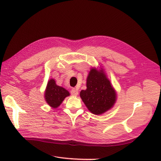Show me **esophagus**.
Returning <instances> with one entry per match:
<instances>
[{
  "label": "esophagus",
  "mask_w": 161,
  "mask_h": 161,
  "mask_svg": "<svg viewBox=\"0 0 161 161\" xmlns=\"http://www.w3.org/2000/svg\"><path fill=\"white\" fill-rule=\"evenodd\" d=\"M70 93L72 96H77L78 94H79V91H78L76 89H73L71 90L70 91Z\"/></svg>",
  "instance_id": "obj_1"
}]
</instances>
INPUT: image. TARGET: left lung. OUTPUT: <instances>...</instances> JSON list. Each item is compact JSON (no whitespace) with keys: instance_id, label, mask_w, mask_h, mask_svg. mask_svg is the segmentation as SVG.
<instances>
[{"instance_id":"8db88e82","label":"left lung","mask_w":161,"mask_h":161,"mask_svg":"<svg viewBox=\"0 0 161 161\" xmlns=\"http://www.w3.org/2000/svg\"><path fill=\"white\" fill-rule=\"evenodd\" d=\"M81 99L92 114L101 115L113 108L117 92L104 70L92 68L86 78V89L80 92Z\"/></svg>"}]
</instances>
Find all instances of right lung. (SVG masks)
Segmentation results:
<instances>
[{"instance_id":"obj_1","label":"right lung","mask_w":161,"mask_h":161,"mask_svg":"<svg viewBox=\"0 0 161 161\" xmlns=\"http://www.w3.org/2000/svg\"><path fill=\"white\" fill-rule=\"evenodd\" d=\"M70 96V92L64 87L56 85L53 79L47 82L44 92V98L46 103L51 108L56 109L59 107L66 97Z\"/></svg>"}]
</instances>
